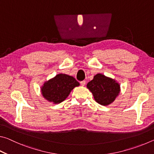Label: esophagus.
I'll list each match as a JSON object with an SVG mask.
<instances>
[{"label":"esophagus","mask_w":154,"mask_h":154,"mask_svg":"<svg viewBox=\"0 0 154 154\" xmlns=\"http://www.w3.org/2000/svg\"><path fill=\"white\" fill-rule=\"evenodd\" d=\"M80 83L82 86H84V85H85V81H82V82H80Z\"/></svg>","instance_id":"obj_1"}]
</instances>
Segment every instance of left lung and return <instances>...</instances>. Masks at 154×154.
<instances>
[{
    "instance_id": "1",
    "label": "left lung",
    "mask_w": 154,
    "mask_h": 154,
    "mask_svg": "<svg viewBox=\"0 0 154 154\" xmlns=\"http://www.w3.org/2000/svg\"><path fill=\"white\" fill-rule=\"evenodd\" d=\"M87 88L92 93L96 102L104 106L113 103L120 92L118 82L102 74L96 75L88 83Z\"/></svg>"
}]
</instances>
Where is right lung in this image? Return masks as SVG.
<instances>
[{"label": "right lung", "instance_id": "obj_1", "mask_svg": "<svg viewBox=\"0 0 154 154\" xmlns=\"http://www.w3.org/2000/svg\"><path fill=\"white\" fill-rule=\"evenodd\" d=\"M79 85V83L72 76L58 74L44 83L41 92L46 100L57 104L64 101L71 90Z\"/></svg>", "mask_w": 154, "mask_h": 154}]
</instances>
